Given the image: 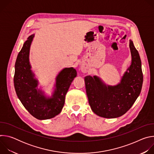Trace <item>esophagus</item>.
Returning <instances> with one entry per match:
<instances>
[{"instance_id":"34e87169","label":"esophagus","mask_w":154,"mask_h":154,"mask_svg":"<svg viewBox=\"0 0 154 154\" xmlns=\"http://www.w3.org/2000/svg\"><path fill=\"white\" fill-rule=\"evenodd\" d=\"M80 69H81L82 72H83V73H86V72H87V71H88V69H87V68L85 66V65H83V64H82V65L81 66Z\"/></svg>"}]
</instances>
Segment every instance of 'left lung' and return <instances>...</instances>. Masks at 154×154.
Wrapping results in <instances>:
<instances>
[{
	"label": "left lung",
	"instance_id": "obj_1",
	"mask_svg": "<svg viewBox=\"0 0 154 154\" xmlns=\"http://www.w3.org/2000/svg\"><path fill=\"white\" fill-rule=\"evenodd\" d=\"M131 55L130 67L116 85H106L96 75L85 77L86 92L93 112L105 118L124 115L139 96L143 85L141 61L133 41L130 40Z\"/></svg>",
	"mask_w": 154,
	"mask_h": 154
}]
</instances>
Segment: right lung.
I'll list each match as a JSON object with an SVG mask.
<instances>
[{
    "label": "right lung",
    "mask_w": 154,
    "mask_h": 154,
    "mask_svg": "<svg viewBox=\"0 0 154 154\" xmlns=\"http://www.w3.org/2000/svg\"><path fill=\"white\" fill-rule=\"evenodd\" d=\"M34 34L30 35L19 52L15 63L14 85L16 94L27 110L35 118L45 120L58 115L64 106L65 96L77 76L73 68H66L56 78L55 89L52 97H47L37 88L38 82L31 70L29 52Z\"/></svg>",
    "instance_id": "add662e5"
}]
</instances>
